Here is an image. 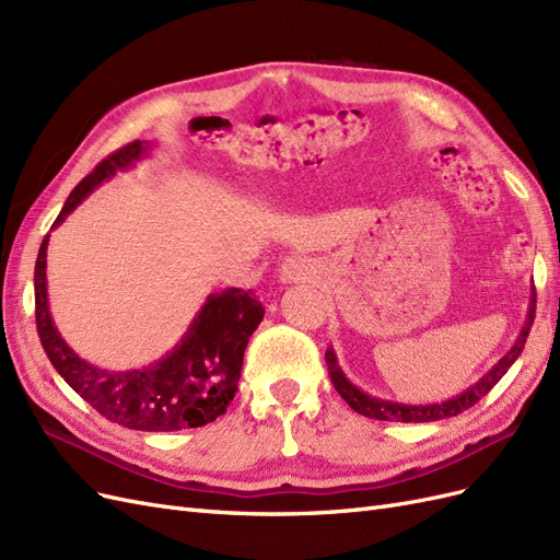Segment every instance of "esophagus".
<instances>
[{
	"mask_svg": "<svg viewBox=\"0 0 560 560\" xmlns=\"http://www.w3.org/2000/svg\"><path fill=\"white\" fill-rule=\"evenodd\" d=\"M317 273V264L308 257H290L280 264V282H311Z\"/></svg>",
	"mask_w": 560,
	"mask_h": 560,
	"instance_id": "1",
	"label": "esophagus"
}]
</instances>
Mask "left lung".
I'll return each mask as SVG.
<instances>
[{
    "mask_svg": "<svg viewBox=\"0 0 560 560\" xmlns=\"http://www.w3.org/2000/svg\"><path fill=\"white\" fill-rule=\"evenodd\" d=\"M533 319H535V287H533V294H530V303H528V315H525V322L521 327V334L516 336L514 346L506 350L502 358L490 366L486 374L477 381L471 383L467 389H463L460 395L448 397L444 401H432V404H404V401H393V399H383L376 395H369L364 393L362 387L354 385L346 374L341 364H338V358L334 348H327L325 352V360L329 366V376L334 387L338 389V395H341L352 411H358L366 418H374V420H389V422H434V420H444L451 416H457L467 411L469 406L477 404L481 397H486L490 389L495 387V383L510 371V366L518 360V354L525 346V338L530 334L533 327Z\"/></svg>",
    "mask_w": 560,
    "mask_h": 560,
    "instance_id": "left-lung-1",
    "label": "left lung"
}]
</instances>
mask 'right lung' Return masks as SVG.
Here are the masks:
<instances>
[{
    "mask_svg": "<svg viewBox=\"0 0 560 560\" xmlns=\"http://www.w3.org/2000/svg\"><path fill=\"white\" fill-rule=\"evenodd\" d=\"M151 149L154 142L135 140L100 163L74 186L50 231L60 226L100 184L116 173L130 171L151 154ZM46 249L48 235L35 266L37 331L50 364L77 395L107 420L142 432L200 428L226 413V406L238 389L247 341L264 319V306L252 290L226 287L222 292H212L163 358L142 369L109 371L81 360L50 317Z\"/></svg>",
    "mask_w": 560,
    "mask_h": 560,
    "instance_id": "right-lung-1",
    "label": "right lung"
}]
</instances>
